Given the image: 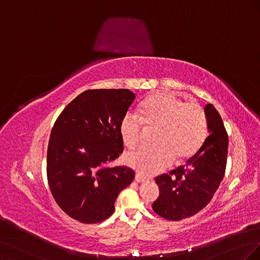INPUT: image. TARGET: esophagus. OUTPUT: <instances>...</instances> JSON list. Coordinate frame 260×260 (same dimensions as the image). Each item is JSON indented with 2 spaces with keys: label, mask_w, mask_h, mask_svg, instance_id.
<instances>
[{
  "label": "esophagus",
  "mask_w": 260,
  "mask_h": 260,
  "mask_svg": "<svg viewBox=\"0 0 260 260\" xmlns=\"http://www.w3.org/2000/svg\"><path fill=\"white\" fill-rule=\"evenodd\" d=\"M135 180H136V182H138V183H143V182H146V179L141 177V176H139V175H136Z\"/></svg>",
  "instance_id": "34e87169"
}]
</instances>
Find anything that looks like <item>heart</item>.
Segmentation results:
<instances>
[{
	"instance_id": "b5f03b06",
	"label": "heart",
	"mask_w": 260,
	"mask_h": 260,
	"mask_svg": "<svg viewBox=\"0 0 260 260\" xmlns=\"http://www.w3.org/2000/svg\"><path fill=\"white\" fill-rule=\"evenodd\" d=\"M120 135L128 149L137 147L146 129H156L152 147H141L125 155L126 164L142 176H154L174 159L193 157L208 135V119L198 104H187L178 96L157 92L143 102L140 115L126 112L120 121Z\"/></svg>"
}]
</instances>
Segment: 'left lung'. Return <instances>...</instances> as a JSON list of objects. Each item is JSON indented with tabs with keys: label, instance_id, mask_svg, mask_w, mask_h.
<instances>
[{
	"label": "left lung",
	"instance_id": "obj_1",
	"mask_svg": "<svg viewBox=\"0 0 260 260\" xmlns=\"http://www.w3.org/2000/svg\"><path fill=\"white\" fill-rule=\"evenodd\" d=\"M209 136L185 166L155 178L159 196L153 211L169 220L193 216L212 200L222 182L227 164L228 135L219 113L212 104L205 108Z\"/></svg>",
	"mask_w": 260,
	"mask_h": 260
}]
</instances>
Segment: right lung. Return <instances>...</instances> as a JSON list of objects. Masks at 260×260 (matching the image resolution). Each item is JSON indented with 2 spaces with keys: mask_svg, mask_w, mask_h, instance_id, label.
Here are the masks:
<instances>
[{
  "mask_svg": "<svg viewBox=\"0 0 260 260\" xmlns=\"http://www.w3.org/2000/svg\"><path fill=\"white\" fill-rule=\"evenodd\" d=\"M128 89L88 90L66 106L52 127L47 179L64 212L83 224L103 222L135 171L108 167L123 152L120 121L135 103Z\"/></svg>",
  "mask_w": 260,
  "mask_h": 260,
  "instance_id": "obj_1",
  "label": "right lung"
}]
</instances>
